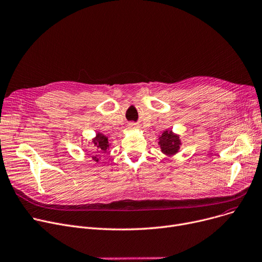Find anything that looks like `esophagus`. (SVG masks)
<instances>
[{
  "instance_id": "esophagus-1",
  "label": "esophagus",
  "mask_w": 262,
  "mask_h": 262,
  "mask_svg": "<svg viewBox=\"0 0 262 262\" xmlns=\"http://www.w3.org/2000/svg\"><path fill=\"white\" fill-rule=\"evenodd\" d=\"M136 128H137V126L135 124H130L129 125V129H136Z\"/></svg>"
}]
</instances>
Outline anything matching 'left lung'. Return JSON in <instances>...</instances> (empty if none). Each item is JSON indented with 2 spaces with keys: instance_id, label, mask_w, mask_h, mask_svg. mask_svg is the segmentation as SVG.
I'll return each instance as SVG.
<instances>
[{
  "instance_id": "left-lung-1",
  "label": "left lung",
  "mask_w": 262,
  "mask_h": 262,
  "mask_svg": "<svg viewBox=\"0 0 262 262\" xmlns=\"http://www.w3.org/2000/svg\"><path fill=\"white\" fill-rule=\"evenodd\" d=\"M158 140L162 153L168 158L176 156L182 146L180 135L174 133L172 130H165L162 135L159 136Z\"/></svg>"
}]
</instances>
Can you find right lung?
Wrapping results in <instances>:
<instances>
[{
    "label": "right lung",
    "instance_id": "1",
    "mask_svg": "<svg viewBox=\"0 0 262 262\" xmlns=\"http://www.w3.org/2000/svg\"><path fill=\"white\" fill-rule=\"evenodd\" d=\"M90 143L93 144V147H94V151L92 152L91 159L95 163H99L103 153L110 148L111 143L109 142V140H107V137L99 131L97 132L94 138H92V142H89V144Z\"/></svg>",
    "mask_w": 262,
    "mask_h": 262
}]
</instances>
